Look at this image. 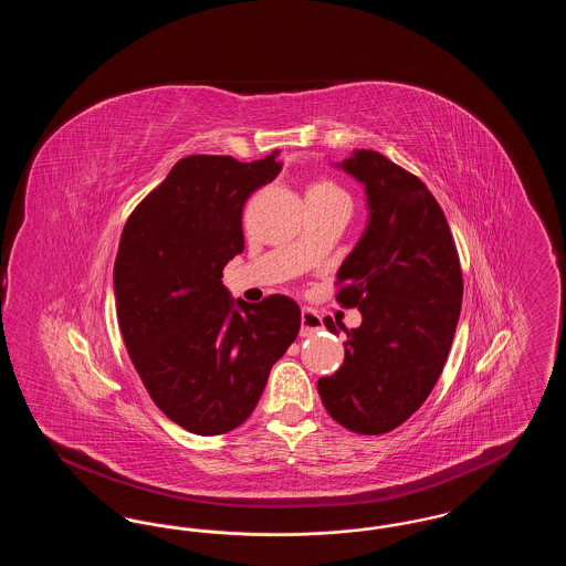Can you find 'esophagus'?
<instances>
[{
  "label": "esophagus",
  "mask_w": 566,
  "mask_h": 566,
  "mask_svg": "<svg viewBox=\"0 0 566 566\" xmlns=\"http://www.w3.org/2000/svg\"><path fill=\"white\" fill-rule=\"evenodd\" d=\"M323 328V318L312 310L301 312V337H312Z\"/></svg>",
  "instance_id": "1"
}]
</instances>
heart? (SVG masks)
<instances>
[{
    "instance_id": "heart-1",
    "label": "heart",
    "mask_w": 566,
    "mask_h": 566,
    "mask_svg": "<svg viewBox=\"0 0 566 566\" xmlns=\"http://www.w3.org/2000/svg\"><path fill=\"white\" fill-rule=\"evenodd\" d=\"M305 197H318V199H328V197H346V192L339 189L337 185L328 182V180H321V182H314V185L307 189Z\"/></svg>"
}]
</instances>
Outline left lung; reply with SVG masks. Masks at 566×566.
<instances>
[{"mask_svg": "<svg viewBox=\"0 0 566 566\" xmlns=\"http://www.w3.org/2000/svg\"><path fill=\"white\" fill-rule=\"evenodd\" d=\"M367 199V227L337 271V301L358 307L344 365L318 379L326 411L348 431H392L427 401L454 339L462 273L448 220L416 176L374 150L333 165ZM324 326L337 335L331 318Z\"/></svg>", "mask_w": 566, "mask_h": 566, "instance_id": "left-lung-1", "label": "left lung"}]
</instances>
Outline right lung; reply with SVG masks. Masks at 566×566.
<instances>
[{
	"mask_svg": "<svg viewBox=\"0 0 566 566\" xmlns=\"http://www.w3.org/2000/svg\"><path fill=\"white\" fill-rule=\"evenodd\" d=\"M280 169L277 153L180 159L120 235L114 296L125 346L150 399L195 434L242 424L301 326L293 298L245 303L222 284L243 252V203Z\"/></svg>",
	"mask_w": 566,
	"mask_h": 566,
	"instance_id": "right-lung-1",
	"label": "right lung"
}]
</instances>
